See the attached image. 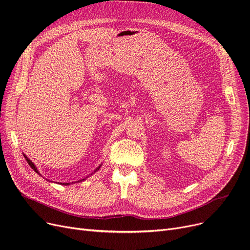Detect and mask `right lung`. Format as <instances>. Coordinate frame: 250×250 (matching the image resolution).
Listing matches in <instances>:
<instances>
[{
	"label": "right lung",
	"instance_id": "obj_1",
	"mask_svg": "<svg viewBox=\"0 0 250 250\" xmlns=\"http://www.w3.org/2000/svg\"><path fill=\"white\" fill-rule=\"evenodd\" d=\"M24 157H25V159H26V161H27V163H28V164H29V166H30V167H31V168H32V169H33V170H34V171H35V172H36V173H38V174H39V172H38V170H37V168H36V167H35V165H34V164H33V163H32V161H30V160H29V159H28V158H27V157H26V156H25V155H24ZM99 168H101V166H99V167H98V168H97V169H96V170H95V171H97V170H98V169H99ZM83 180H84V179H83ZM81 181H82V180H81ZM78 182H79V181H78ZM65 185H68V183H66V184H65Z\"/></svg>",
	"mask_w": 250,
	"mask_h": 250
}]
</instances>
